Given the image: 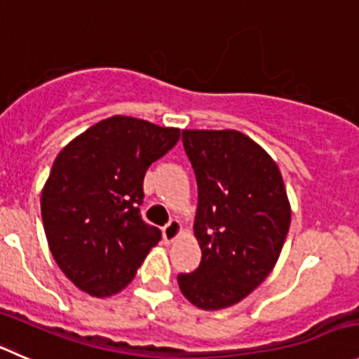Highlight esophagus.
Returning a JSON list of instances; mask_svg holds the SVG:
<instances>
[{"instance_id":"1","label":"esophagus","mask_w":359,"mask_h":359,"mask_svg":"<svg viewBox=\"0 0 359 359\" xmlns=\"http://www.w3.org/2000/svg\"><path fill=\"white\" fill-rule=\"evenodd\" d=\"M180 234H182V224H180V220H170L169 224L163 227V240H165V243H172L174 240H177L180 238Z\"/></svg>"}]
</instances>
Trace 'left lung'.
<instances>
[{"label": "left lung", "instance_id": "8db88e82", "mask_svg": "<svg viewBox=\"0 0 359 359\" xmlns=\"http://www.w3.org/2000/svg\"><path fill=\"white\" fill-rule=\"evenodd\" d=\"M199 190L194 234L203 259L177 275L203 310L247 298L275 268L291 225V203L275 160L238 130H183Z\"/></svg>", "mask_w": 359, "mask_h": 359}]
</instances>
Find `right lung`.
<instances>
[{
	"label": "right lung",
	"instance_id": "1",
	"mask_svg": "<svg viewBox=\"0 0 359 359\" xmlns=\"http://www.w3.org/2000/svg\"><path fill=\"white\" fill-rule=\"evenodd\" d=\"M180 141V128L111 116L72 139L42 189L50 254L75 287L109 298L130 284L162 233L142 222L146 170Z\"/></svg>",
	"mask_w": 359,
	"mask_h": 359
}]
</instances>
